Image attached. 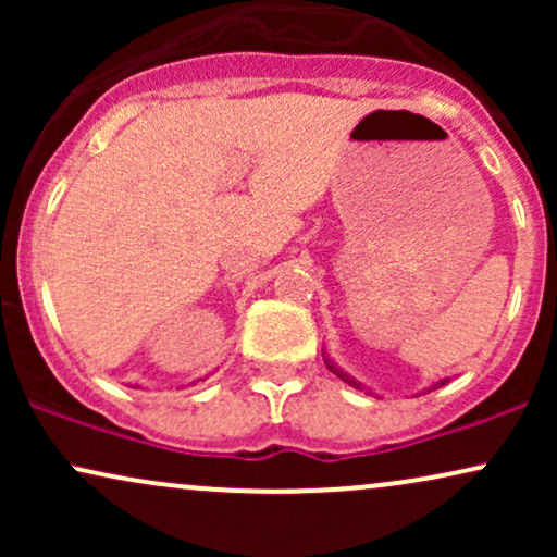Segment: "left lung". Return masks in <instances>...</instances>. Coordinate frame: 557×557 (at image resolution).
<instances>
[{
	"instance_id": "obj_1",
	"label": "left lung",
	"mask_w": 557,
	"mask_h": 557,
	"mask_svg": "<svg viewBox=\"0 0 557 557\" xmlns=\"http://www.w3.org/2000/svg\"><path fill=\"white\" fill-rule=\"evenodd\" d=\"M324 363H327V369H330V372H335L337 376H341V380H343V382H348V385H350V387H356V389H363V385H361V382H356V380H354V376H350V374H345V372H343V369H341V367H337V363H335V361H332L327 354H324ZM443 385H447V380H440V382H434V385H432L430 389H426V393H432V389H437V387H443Z\"/></svg>"
}]
</instances>
